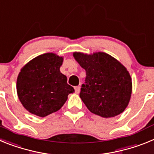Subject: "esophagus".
I'll return each mask as SVG.
<instances>
[{
  "mask_svg": "<svg viewBox=\"0 0 154 154\" xmlns=\"http://www.w3.org/2000/svg\"><path fill=\"white\" fill-rule=\"evenodd\" d=\"M80 88H81V87H80V85H78V86H75V92L77 94L78 93H79V92H80Z\"/></svg>",
  "mask_w": 154,
  "mask_h": 154,
  "instance_id": "esophagus-1",
  "label": "esophagus"
}]
</instances>
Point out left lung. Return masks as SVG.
I'll use <instances>...</instances> for the list:
<instances>
[{
    "instance_id": "obj_1",
    "label": "left lung",
    "mask_w": 154,
    "mask_h": 154,
    "mask_svg": "<svg viewBox=\"0 0 154 154\" xmlns=\"http://www.w3.org/2000/svg\"><path fill=\"white\" fill-rule=\"evenodd\" d=\"M73 55L85 70L79 96L89 111L105 118L123 112L132 93L131 77L126 68L104 52Z\"/></svg>"
}]
</instances>
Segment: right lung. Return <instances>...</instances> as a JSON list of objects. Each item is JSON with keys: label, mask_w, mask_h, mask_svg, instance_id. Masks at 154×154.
<instances>
[{"label": "right lung", "mask_w": 154, "mask_h": 154, "mask_svg": "<svg viewBox=\"0 0 154 154\" xmlns=\"http://www.w3.org/2000/svg\"><path fill=\"white\" fill-rule=\"evenodd\" d=\"M63 58L53 53L36 57L24 65L17 79V92L23 106L45 117L60 109L68 95L74 92L67 77L60 72Z\"/></svg>", "instance_id": "add662e5"}]
</instances>
